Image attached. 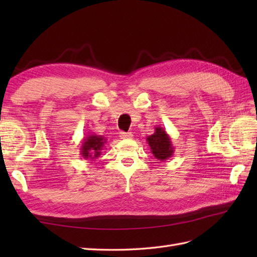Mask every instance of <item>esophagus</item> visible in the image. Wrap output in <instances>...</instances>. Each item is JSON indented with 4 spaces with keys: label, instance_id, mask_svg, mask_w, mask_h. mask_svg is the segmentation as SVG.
I'll return each mask as SVG.
<instances>
[{
    "label": "esophagus",
    "instance_id": "1",
    "mask_svg": "<svg viewBox=\"0 0 257 257\" xmlns=\"http://www.w3.org/2000/svg\"><path fill=\"white\" fill-rule=\"evenodd\" d=\"M119 135H120V138H121V139H132L133 138V134L132 133H123V132H121Z\"/></svg>",
    "mask_w": 257,
    "mask_h": 257
}]
</instances>
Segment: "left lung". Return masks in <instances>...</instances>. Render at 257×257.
I'll return each instance as SVG.
<instances>
[{
  "label": "left lung",
  "mask_w": 257,
  "mask_h": 257,
  "mask_svg": "<svg viewBox=\"0 0 257 257\" xmlns=\"http://www.w3.org/2000/svg\"><path fill=\"white\" fill-rule=\"evenodd\" d=\"M147 143L150 147L151 154L156 159L160 161L168 160L174 152L170 136L167 134L166 129L159 127V125L155 128L154 134L147 137Z\"/></svg>",
  "instance_id": "obj_1"
}]
</instances>
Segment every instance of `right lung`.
Returning a JSON list of instances; mask_svg holds the SVG:
<instances>
[{
    "label": "right lung",
    "mask_w": 257,
    "mask_h": 257,
    "mask_svg": "<svg viewBox=\"0 0 257 257\" xmlns=\"http://www.w3.org/2000/svg\"><path fill=\"white\" fill-rule=\"evenodd\" d=\"M107 139L102 136L91 134L87 136L81 141L80 145V156L89 161H94V159L101 155V150L105 147Z\"/></svg>",
    "instance_id": "right-lung-1"
}]
</instances>
